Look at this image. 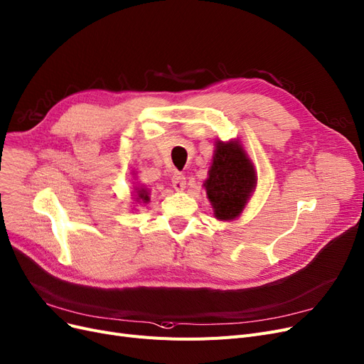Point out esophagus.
Masks as SVG:
<instances>
[{
	"label": "esophagus",
	"instance_id": "esophagus-1",
	"mask_svg": "<svg viewBox=\"0 0 364 364\" xmlns=\"http://www.w3.org/2000/svg\"><path fill=\"white\" fill-rule=\"evenodd\" d=\"M171 185L176 191H183L185 186H186V178L183 173H174L173 178H171Z\"/></svg>",
	"mask_w": 364,
	"mask_h": 364
}]
</instances>
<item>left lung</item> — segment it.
I'll return each mask as SVG.
<instances>
[{
  "instance_id": "left-lung-1",
  "label": "left lung",
  "mask_w": 364,
  "mask_h": 364,
  "mask_svg": "<svg viewBox=\"0 0 364 364\" xmlns=\"http://www.w3.org/2000/svg\"><path fill=\"white\" fill-rule=\"evenodd\" d=\"M257 185L255 167L239 140L216 141L206 194L216 220L231 221L242 213Z\"/></svg>"
}]
</instances>
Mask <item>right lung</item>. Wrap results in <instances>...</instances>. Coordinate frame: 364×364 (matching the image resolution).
<instances>
[{"label":"right lung","instance_id":"1","mask_svg":"<svg viewBox=\"0 0 364 364\" xmlns=\"http://www.w3.org/2000/svg\"><path fill=\"white\" fill-rule=\"evenodd\" d=\"M136 193H137V200H140L141 203H148L149 201V193L146 188H137L136 186Z\"/></svg>","mask_w":364,"mask_h":364}]
</instances>
